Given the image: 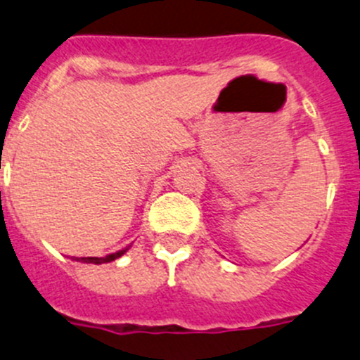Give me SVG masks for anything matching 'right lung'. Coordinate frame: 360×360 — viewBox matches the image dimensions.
Returning <instances> with one entry per match:
<instances>
[{
    "instance_id": "right-lung-1",
    "label": "right lung",
    "mask_w": 360,
    "mask_h": 360,
    "mask_svg": "<svg viewBox=\"0 0 360 360\" xmlns=\"http://www.w3.org/2000/svg\"><path fill=\"white\" fill-rule=\"evenodd\" d=\"M128 249H129V247H126V249L117 250V252H113V254H108V256H104V257H77V262L95 263V265H101V263H110V262H115L117 257H120L122 254L128 252Z\"/></svg>"
}]
</instances>
